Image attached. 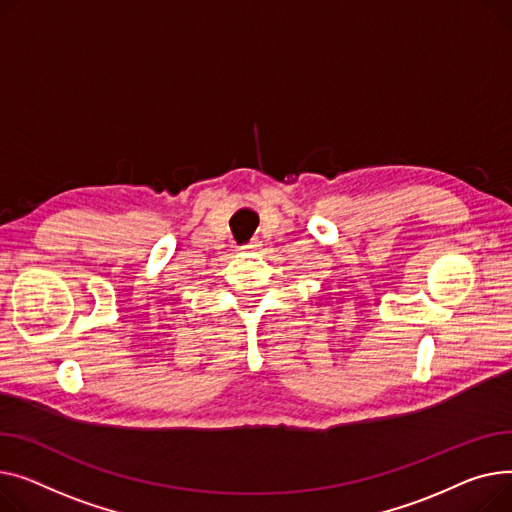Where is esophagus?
<instances>
[{"label": "esophagus", "mask_w": 512, "mask_h": 512, "mask_svg": "<svg viewBox=\"0 0 512 512\" xmlns=\"http://www.w3.org/2000/svg\"><path fill=\"white\" fill-rule=\"evenodd\" d=\"M260 246H262V244L258 242V239H254V242H250V244H248V246H244L242 250H244V252H256Z\"/></svg>", "instance_id": "obj_1"}]
</instances>
